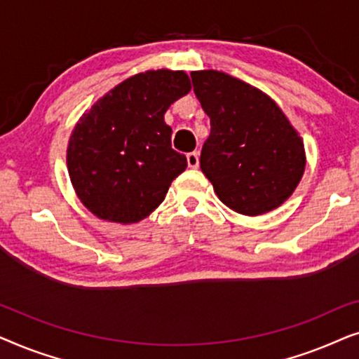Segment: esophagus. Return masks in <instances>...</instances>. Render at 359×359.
<instances>
[{
  "mask_svg": "<svg viewBox=\"0 0 359 359\" xmlns=\"http://www.w3.org/2000/svg\"><path fill=\"white\" fill-rule=\"evenodd\" d=\"M186 160H188L189 168H198V166H199V154H198V151H191V154L186 155Z\"/></svg>",
  "mask_w": 359,
  "mask_h": 359,
  "instance_id": "esophagus-1",
  "label": "esophagus"
}]
</instances>
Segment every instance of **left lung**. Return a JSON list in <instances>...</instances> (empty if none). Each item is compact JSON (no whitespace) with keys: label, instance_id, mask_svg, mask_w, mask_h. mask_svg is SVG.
<instances>
[{"label":"left lung","instance_id":"obj_1","mask_svg":"<svg viewBox=\"0 0 359 359\" xmlns=\"http://www.w3.org/2000/svg\"><path fill=\"white\" fill-rule=\"evenodd\" d=\"M191 80L210 117L201 170L219 199L245 215L276 209L302 178L301 137L276 102L257 88L215 70L193 72Z\"/></svg>","mask_w":359,"mask_h":359}]
</instances>
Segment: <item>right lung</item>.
Returning <instances> with one entry per match:
<instances>
[{
  "label": "right lung",
  "instance_id": "obj_1",
  "mask_svg": "<svg viewBox=\"0 0 359 359\" xmlns=\"http://www.w3.org/2000/svg\"><path fill=\"white\" fill-rule=\"evenodd\" d=\"M184 72L156 70L122 81L78 122L67 151L68 173L81 203L100 219L139 222L163 203L188 166L171 149L165 112L188 95Z\"/></svg>",
  "mask_w": 359,
  "mask_h": 359
}]
</instances>
